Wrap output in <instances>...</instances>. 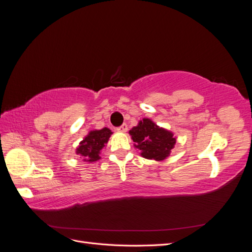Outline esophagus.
<instances>
[{
  "mask_svg": "<svg viewBox=\"0 0 252 252\" xmlns=\"http://www.w3.org/2000/svg\"><path fill=\"white\" fill-rule=\"evenodd\" d=\"M127 129H128V127H127L126 124H122L121 126L117 127V130L120 131V132H126Z\"/></svg>",
  "mask_w": 252,
  "mask_h": 252,
  "instance_id": "obj_1",
  "label": "esophagus"
}]
</instances>
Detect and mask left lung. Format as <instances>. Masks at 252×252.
<instances>
[{"mask_svg":"<svg viewBox=\"0 0 252 252\" xmlns=\"http://www.w3.org/2000/svg\"><path fill=\"white\" fill-rule=\"evenodd\" d=\"M129 133L135 143V148L141 150V155L156 161H162L168 157L175 144V138L170 131L157 126L149 119H143Z\"/></svg>","mask_w":252,"mask_h":252,"instance_id":"8db88e82","label":"left lung"}]
</instances>
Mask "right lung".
I'll return each instance as SVG.
<instances>
[{"instance_id":"obj_1","label":"right lung","mask_w":252,"mask_h":252,"mask_svg":"<svg viewBox=\"0 0 252 252\" xmlns=\"http://www.w3.org/2000/svg\"><path fill=\"white\" fill-rule=\"evenodd\" d=\"M111 131L108 128H103L101 130L90 131L84 139L80 146L77 148V154L82 156L84 161L95 162L100 158V151L108 142L111 135Z\"/></svg>"}]
</instances>
